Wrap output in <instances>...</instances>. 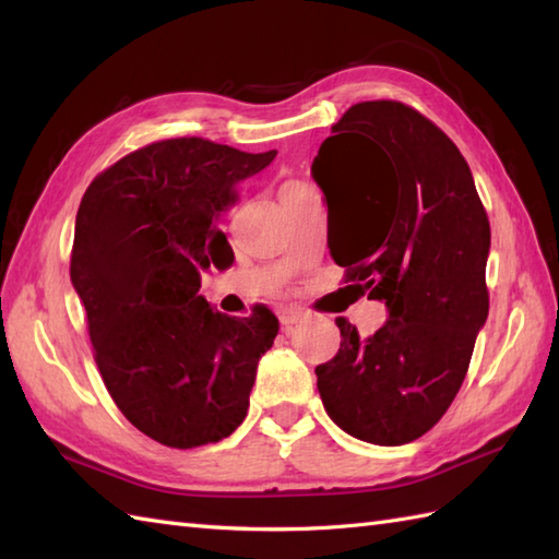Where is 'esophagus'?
<instances>
[{
	"instance_id": "1",
	"label": "esophagus",
	"mask_w": 559,
	"mask_h": 559,
	"mask_svg": "<svg viewBox=\"0 0 559 559\" xmlns=\"http://www.w3.org/2000/svg\"><path fill=\"white\" fill-rule=\"evenodd\" d=\"M278 319H281V326H283V331H290L295 324H300V322H302L305 314H302V312H298V310H283V312L278 314Z\"/></svg>"
}]
</instances>
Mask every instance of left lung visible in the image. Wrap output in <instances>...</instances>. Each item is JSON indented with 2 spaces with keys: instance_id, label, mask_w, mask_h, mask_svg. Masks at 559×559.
Returning a JSON list of instances; mask_svg holds the SVG:
<instances>
[{
  "instance_id": "left-lung-1",
  "label": "left lung",
  "mask_w": 559,
  "mask_h": 559,
  "mask_svg": "<svg viewBox=\"0 0 559 559\" xmlns=\"http://www.w3.org/2000/svg\"><path fill=\"white\" fill-rule=\"evenodd\" d=\"M331 134L312 163L331 257L389 319L367 338L336 319L317 389L343 432L408 444L451 406L488 319V213L454 141L408 105L358 103Z\"/></svg>"
}]
</instances>
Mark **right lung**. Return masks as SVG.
<instances>
[{"label":"right lung","instance_id":"obj_1","mask_svg":"<svg viewBox=\"0 0 559 559\" xmlns=\"http://www.w3.org/2000/svg\"><path fill=\"white\" fill-rule=\"evenodd\" d=\"M273 158L168 139L117 160L81 199L69 273L98 370L124 418L165 447L233 435L278 334L269 310L237 319L199 295L201 271L233 254L216 221Z\"/></svg>","mask_w":559,"mask_h":559}]
</instances>
